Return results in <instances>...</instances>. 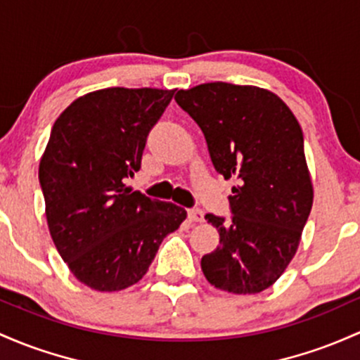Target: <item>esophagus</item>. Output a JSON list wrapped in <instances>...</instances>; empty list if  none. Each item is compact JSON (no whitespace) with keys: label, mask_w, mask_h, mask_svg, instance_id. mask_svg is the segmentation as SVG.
Masks as SVG:
<instances>
[{"label":"esophagus","mask_w":360,"mask_h":360,"mask_svg":"<svg viewBox=\"0 0 360 360\" xmlns=\"http://www.w3.org/2000/svg\"><path fill=\"white\" fill-rule=\"evenodd\" d=\"M188 219L189 222H203L205 213L200 208H191V210H188Z\"/></svg>","instance_id":"1"}]
</instances>
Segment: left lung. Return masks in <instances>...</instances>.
Returning <instances> with one entry per match:
<instances>
[{
  "label": "left lung",
  "instance_id": "8db88e82",
  "mask_svg": "<svg viewBox=\"0 0 360 360\" xmlns=\"http://www.w3.org/2000/svg\"><path fill=\"white\" fill-rule=\"evenodd\" d=\"M176 102L203 131L213 167L236 181L232 219L208 213L220 244L201 258L217 289L259 294L285 271L313 207L299 121L278 96L225 82L177 90Z\"/></svg>",
  "mask_w": 360,
  "mask_h": 360
}]
</instances>
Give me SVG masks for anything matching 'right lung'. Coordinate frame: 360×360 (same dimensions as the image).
<instances>
[{"label": "right lung", "instance_id": "right-lung-1", "mask_svg": "<svg viewBox=\"0 0 360 360\" xmlns=\"http://www.w3.org/2000/svg\"><path fill=\"white\" fill-rule=\"evenodd\" d=\"M174 92L96 90L54 122L39 164L47 227L71 274L90 289L140 282L165 236L186 219L184 208L124 184L140 171L148 131Z\"/></svg>", "mask_w": 360, "mask_h": 360}]
</instances>
